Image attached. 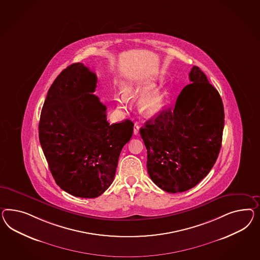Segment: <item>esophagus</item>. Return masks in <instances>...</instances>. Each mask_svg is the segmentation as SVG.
Wrapping results in <instances>:
<instances>
[{
    "mask_svg": "<svg viewBox=\"0 0 260 260\" xmlns=\"http://www.w3.org/2000/svg\"><path fill=\"white\" fill-rule=\"evenodd\" d=\"M139 129H140L139 125H138V124H135L134 127V134H135V135H137V134H139Z\"/></svg>",
    "mask_w": 260,
    "mask_h": 260,
    "instance_id": "34e87169",
    "label": "esophagus"
}]
</instances>
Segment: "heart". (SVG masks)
<instances>
[{"label": "heart", "instance_id": "obj_1", "mask_svg": "<svg viewBox=\"0 0 260 260\" xmlns=\"http://www.w3.org/2000/svg\"><path fill=\"white\" fill-rule=\"evenodd\" d=\"M133 92L132 87H126L125 89V93L129 94ZM126 95L121 94L116 98V102L118 109H125L126 107ZM164 104V95L161 94L159 89H152L149 91L144 92L138 100V105L140 108L141 112H144L147 115H155L161 111V107Z\"/></svg>", "mask_w": 260, "mask_h": 260}]
</instances>
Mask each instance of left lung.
<instances>
[{
    "label": "left lung",
    "instance_id": "obj_1",
    "mask_svg": "<svg viewBox=\"0 0 260 260\" xmlns=\"http://www.w3.org/2000/svg\"><path fill=\"white\" fill-rule=\"evenodd\" d=\"M175 108L146 122L140 134L148 175L169 193L189 190L217 161L224 127L222 100L204 72L193 66Z\"/></svg>",
    "mask_w": 260,
    "mask_h": 260
}]
</instances>
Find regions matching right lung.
I'll use <instances>...</instances> for the list:
<instances>
[{
	"instance_id": "obj_1",
	"label": "right lung",
	"mask_w": 260,
	"mask_h": 260,
	"mask_svg": "<svg viewBox=\"0 0 260 260\" xmlns=\"http://www.w3.org/2000/svg\"><path fill=\"white\" fill-rule=\"evenodd\" d=\"M98 77L82 63L64 69L51 85L41 112L39 138L56 184L73 196L96 198L112 184L134 123L110 125L93 94Z\"/></svg>"
}]
</instances>
